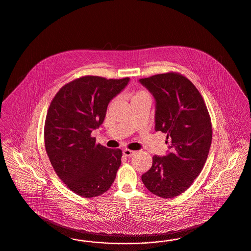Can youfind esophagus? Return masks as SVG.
<instances>
[{"label": "esophagus", "instance_id": "34e87169", "mask_svg": "<svg viewBox=\"0 0 251 251\" xmlns=\"http://www.w3.org/2000/svg\"><path fill=\"white\" fill-rule=\"evenodd\" d=\"M133 154H134V151L130 150V149H125V150H123V155L125 156H127V157L133 156Z\"/></svg>", "mask_w": 251, "mask_h": 251}]
</instances>
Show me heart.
<instances>
[{"mask_svg":"<svg viewBox=\"0 0 251 251\" xmlns=\"http://www.w3.org/2000/svg\"><path fill=\"white\" fill-rule=\"evenodd\" d=\"M145 97H149L150 98V95L145 90H138V91H136L135 93H133L132 95H131V101H133L135 99H139V98H145Z\"/></svg>","mask_w":251,"mask_h":251,"instance_id":"b5f03b06","label":"heart"}]
</instances>
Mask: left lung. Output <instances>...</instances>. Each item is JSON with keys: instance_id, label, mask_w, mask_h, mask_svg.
Wrapping results in <instances>:
<instances>
[{"instance_id": "obj_1", "label": "left lung", "mask_w": 251, "mask_h": 251, "mask_svg": "<svg viewBox=\"0 0 251 251\" xmlns=\"http://www.w3.org/2000/svg\"><path fill=\"white\" fill-rule=\"evenodd\" d=\"M156 99V130L167 134V156H153L142 175L145 186L162 199L187 190L206 163L212 140L207 105L197 87L178 72L140 78Z\"/></svg>"}]
</instances>
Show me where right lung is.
<instances>
[{
    "label": "right lung",
    "mask_w": 251,
    "mask_h": 251,
    "mask_svg": "<svg viewBox=\"0 0 251 251\" xmlns=\"http://www.w3.org/2000/svg\"><path fill=\"white\" fill-rule=\"evenodd\" d=\"M129 79L82 76L62 87L48 108L46 153L61 181L82 198L103 195L116 179L122 151L96 144L91 133L103 123L108 103Z\"/></svg>",
    "instance_id": "obj_1"
}]
</instances>
